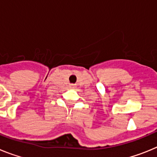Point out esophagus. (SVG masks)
I'll list each match as a JSON object with an SVG mask.
<instances>
[{
    "instance_id": "obj_1",
    "label": "esophagus",
    "mask_w": 157,
    "mask_h": 157,
    "mask_svg": "<svg viewBox=\"0 0 157 157\" xmlns=\"http://www.w3.org/2000/svg\"><path fill=\"white\" fill-rule=\"evenodd\" d=\"M75 85H73V84H71L70 86H69V88L71 89V90H74L75 88Z\"/></svg>"
}]
</instances>
